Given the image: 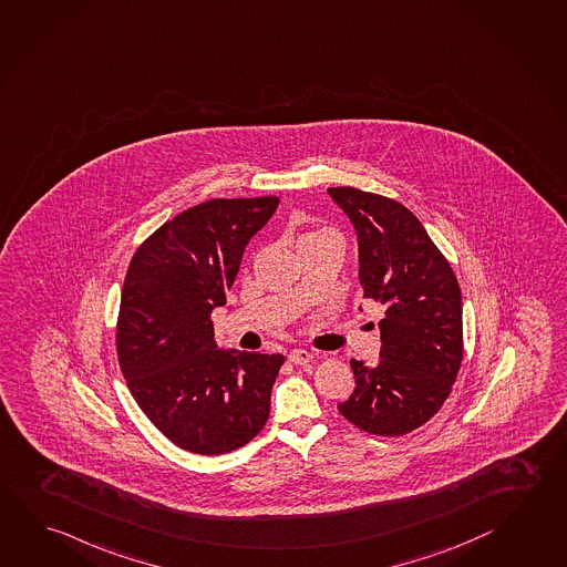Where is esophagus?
Instances as JSON below:
<instances>
[{
	"label": "esophagus",
	"instance_id": "obj_1",
	"mask_svg": "<svg viewBox=\"0 0 567 567\" xmlns=\"http://www.w3.org/2000/svg\"><path fill=\"white\" fill-rule=\"evenodd\" d=\"M288 360L293 365H306V363L311 361V353L308 350H291L288 353Z\"/></svg>",
	"mask_w": 567,
	"mask_h": 567
}]
</instances>
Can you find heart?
Segmentation results:
<instances>
[{"mask_svg":"<svg viewBox=\"0 0 567 567\" xmlns=\"http://www.w3.org/2000/svg\"><path fill=\"white\" fill-rule=\"evenodd\" d=\"M336 236L331 229H326V227H320V229H311L308 234H303V236L299 237V244H309V241H318L321 237Z\"/></svg>","mask_w":567,"mask_h":567,"instance_id":"obj_1","label":"heart"}]
</instances>
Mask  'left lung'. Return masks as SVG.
<instances>
[{"mask_svg": "<svg viewBox=\"0 0 567 567\" xmlns=\"http://www.w3.org/2000/svg\"><path fill=\"white\" fill-rule=\"evenodd\" d=\"M358 236L363 298L383 308L380 363L351 360L355 390L338 410L375 435H403L442 408L464 355L462 291L447 259L408 207L330 187Z\"/></svg>", "mask_w": 567, "mask_h": 567, "instance_id": "obj_1", "label": "left lung"}]
</instances>
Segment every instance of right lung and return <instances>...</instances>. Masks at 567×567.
Wrapping results in <instances>:
<instances>
[{
  "instance_id": "right-lung-1",
  "label": "right lung",
  "mask_w": 567,
  "mask_h": 567,
  "mask_svg": "<svg viewBox=\"0 0 567 567\" xmlns=\"http://www.w3.org/2000/svg\"><path fill=\"white\" fill-rule=\"evenodd\" d=\"M279 199H209L137 247L125 274L117 360L142 412L177 447L234 452L268 422L281 353L219 350L212 311L226 306L247 241Z\"/></svg>"
}]
</instances>
